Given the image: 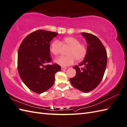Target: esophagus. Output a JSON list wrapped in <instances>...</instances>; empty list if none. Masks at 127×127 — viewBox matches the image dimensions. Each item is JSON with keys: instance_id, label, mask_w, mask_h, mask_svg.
Wrapping results in <instances>:
<instances>
[{"instance_id": "obj_1", "label": "esophagus", "mask_w": 127, "mask_h": 127, "mask_svg": "<svg viewBox=\"0 0 127 127\" xmlns=\"http://www.w3.org/2000/svg\"><path fill=\"white\" fill-rule=\"evenodd\" d=\"M66 69H67V68H65V67H62V68H61L62 70H66Z\"/></svg>"}]
</instances>
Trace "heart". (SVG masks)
Here are the masks:
<instances>
[{
	"label": "heart",
	"mask_w": 127,
	"mask_h": 127,
	"mask_svg": "<svg viewBox=\"0 0 127 127\" xmlns=\"http://www.w3.org/2000/svg\"><path fill=\"white\" fill-rule=\"evenodd\" d=\"M61 45L69 47L66 52V56L61 57L55 60L56 63L61 66L65 67L73 64L76 59L80 61L85 57L87 54L86 46L81 44L80 40L76 37L68 36L61 41L55 40L50 46V51L54 56H57L60 53Z\"/></svg>",
	"instance_id": "1"
}]
</instances>
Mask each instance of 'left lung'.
Masks as SVG:
<instances>
[{
	"mask_svg": "<svg viewBox=\"0 0 127 127\" xmlns=\"http://www.w3.org/2000/svg\"><path fill=\"white\" fill-rule=\"evenodd\" d=\"M87 43V54L79 65L74 66L76 75L70 79L74 87L85 93L95 89L102 79L107 64V53L98 37L94 35L82 33Z\"/></svg>",
	"mask_w": 127,
	"mask_h": 127,
	"instance_id": "1",
	"label": "left lung"
}]
</instances>
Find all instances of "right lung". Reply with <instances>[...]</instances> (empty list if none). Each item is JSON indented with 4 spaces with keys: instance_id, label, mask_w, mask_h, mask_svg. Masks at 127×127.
Wrapping results in <instances>:
<instances>
[{
    "instance_id": "1",
    "label": "right lung",
    "mask_w": 127,
    "mask_h": 127,
    "mask_svg": "<svg viewBox=\"0 0 127 127\" xmlns=\"http://www.w3.org/2000/svg\"><path fill=\"white\" fill-rule=\"evenodd\" d=\"M58 34L39 30L29 34L18 51V71L23 82L29 90L41 94L53 86L55 75L61 71L57 64L51 61L50 42Z\"/></svg>"
}]
</instances>
